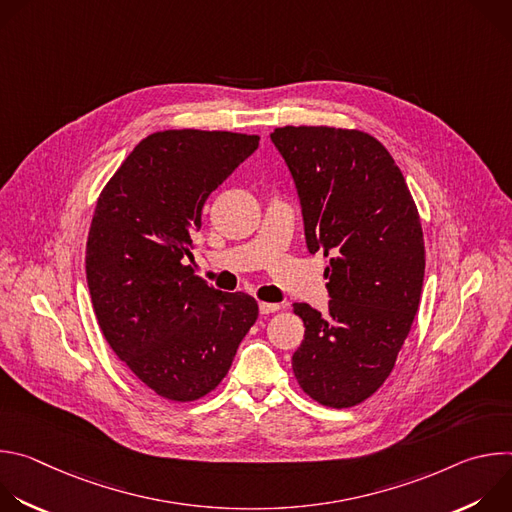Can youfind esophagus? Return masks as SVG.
Here are the masks:
<instances>
[{"instance_id": "34e87169", "label": "esophagus", "mask_w": 512, "mask_h": 512, "mask_svg": "<svg viewBox=\"0 0 512 512\" xmlns=\"http://www.w3.org/2000/svg\"><path fill=\"white\" fill-rule=\"evenodd\" d=\"M281 306L279 304H269V302H259V312L261 314H271V312H277Z\"/></svg>"}]
</instances>
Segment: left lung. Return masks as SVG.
Listing matches in <instances>:
<instances>
[{
  "label": "left lung",
  "instance_id": "left-lung-1",
  "mask_svg": "<svg viewBox=\"0 0 512 512\" xmlns=\"http://www.w3.org/2000/svg\"><path fill=\"white\" fill-rule=\"evenodd\" d=\"M271 141L294 178L308 251L330 257L328 312L294 304L306 334L291 369L318 403L352 407L391 375L417 314L419 214L395 160L369 133L287 125Z\"/></svg>",
  "mask_w": 512,
  "mask_h": 512
}]
</instances>
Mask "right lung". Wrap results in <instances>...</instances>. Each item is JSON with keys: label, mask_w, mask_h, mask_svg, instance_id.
I'll use <instances>...</instances> for the list:
<instances>
[{"label": "right lung", "mask_w": 512, "mask_h": 512, "mask_svg": "<svg viewBox=\"0 0 512 512\" xmlns=\"http://www.w3.org/2000/svg\"><path fill=\"white\" fill-rule=\"evenodd\" d=\"M257 135L170 129L141 139L97 200L87 241L93 308L113 352L160 397L194 401L229 373L257 302L192 275L202 208Z\"/></svg>", "instance_id": "add662e5"}]
</instances>
